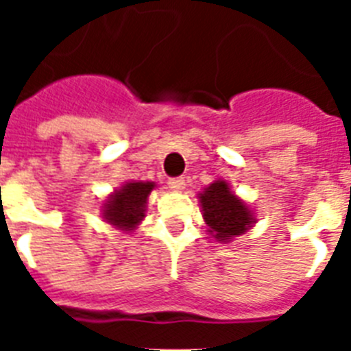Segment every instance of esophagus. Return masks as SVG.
I'll list each match as a JSON object with an SVG mask.
<instances>
[{"label": "esophagus", "mask_w": 351, "mask_h": 351, "mask_svg": "<svg viewBox=\"0 0 351 351\" xmlns=\"http://www.w3.org/2000/svg\"><path fill=\"white\" fill-rule=\"evenodd\" d=\"M169 187L173 191H184V187H186V180H184V176H176V178H169Z\"/></svg>", "instance_id": "esophagus-1"}]
</instances>
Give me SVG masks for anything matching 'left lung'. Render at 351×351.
Instances as JSON below:
<instances>
[{
	"instance_id": "obj_1",
	"label": "left lung",
	"mask_w": 351,
	"mask_h": 351,
	"mask_svg": "<svg viewBox=\"0 0 351 351\" xmlns=\"http://www.w3.org/2000/svg\"><path fill=\"white\" fill-rule=\"evenodd\" d=\"M198 198L208 231L219 242H230V239L245 233L256 222L253 211L231 193L226 180L209 184Z\"/></svg>"
}]
</instances>
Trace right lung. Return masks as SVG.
I'll return each mask as SVG.
<instances>
[{"instance_id": "right-lung-1", "label": "right lung", "mask_w": 351, "mask_h": 351, "mask_svg": "<svg viewBox=\"0 0 351 351\" xmlns=\"http://www.w3.org/2000/svg\"><path fill=\"white\" fill-rule=\"evenodd\" d=\"M156 184L154 182H125L109 195L101 206V217L121 231L136 230L145 217V204Z\"/></svg>"}]
</instances>
